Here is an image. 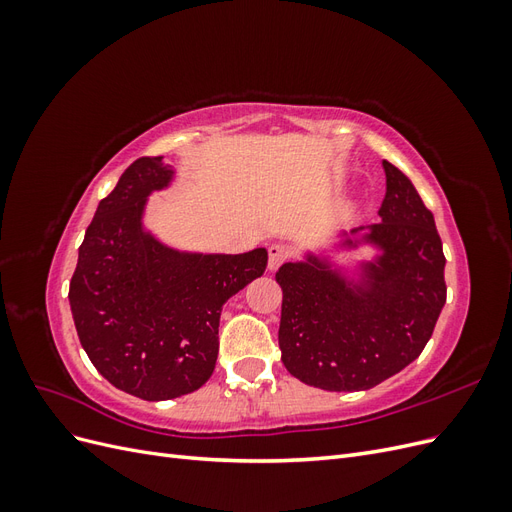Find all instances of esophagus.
Here are the masks:
<instances>
[{"mask_svg": "<svg viewBox=\"0 0 512 512\" xmlns=\"http://www.w3.org/2000/svg\"><path fill=\"white\" fill-rule=\"evenodd\" d=\"M290 258V250L286 245H280L275 243L269 247V269L275 271L280 265H284V262Z\"/></svg>", "mask_w": 512, "mask_h": 512, "instance_id": "1", "label": "esophagus"}]
</instances>
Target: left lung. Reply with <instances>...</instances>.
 Instances as JSON below:
<instances>
[{"mask_svg":"<svg viewBox=\"0 0 512 512\" xmlns=\"http://www.w3.org/2000/svg\"><path fill=\"white\" fill-rule=\"evenodd\" d=\"M382 224L369 239L382 245L376 286L352 297L335 275L284 265L280 348L294 378L324 391H365L410 365L427 346L446 301L444 252L433 213L391 162Z\"/></svg>","mask_w":512,"mask_h":512,"instance_id":"obj_1","label":"left lung"}]
</instances>
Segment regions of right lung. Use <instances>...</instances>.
Masks as SVG:
<instances>
[{
    "instance_id": "obj_1",
    "label": "right lung",
    "mask_w": 512,
    "mask_h": 512,
    "mask_svg": "<svg viewBox=\"0 0 512 512\" xmlns=\"http://www.w3.org/2000/svg\"><path fill=\"white\" fill-rule=\"evenodd\" d=\"M162 158L126 168L100 200L70 280V307L89 361L147 401L192 393L218 359L224 303L267 269V250L183 256L143 235L145 196L168 183Z\"/></svg>"
}]
</instances>
